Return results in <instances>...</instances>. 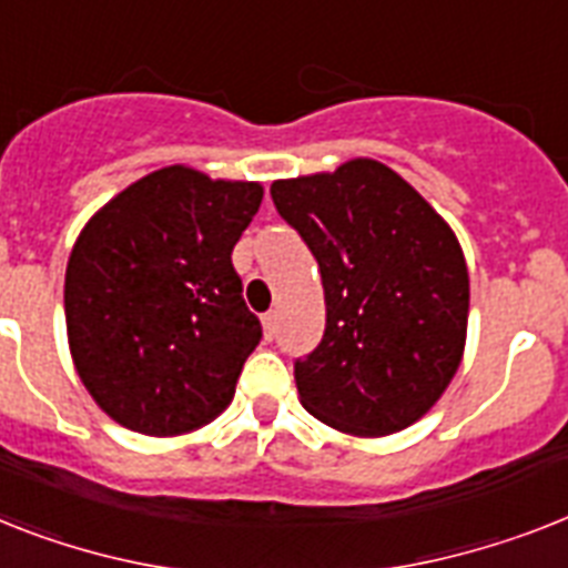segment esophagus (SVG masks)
Wrapping results in <instances>:
<instances>
[{
	"label": "esophagus",
	"mask_w": 568,
	"mask_h": 568,
	"mask_svg": "<svg viewBox=\"0 0 568 568\" xmlns=\"http://www.w3.org/2000/svg\"><path fill=\"white\" fill-rule=\"evenodd\" d=\"M275 331H278V313H266V316H264V336H266V339H273Z\"/></svg>",
	"instance_id": "34e87169"
}]
</instances>
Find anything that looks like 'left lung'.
<instances>
[{
    "instance_id": "8db88e82",
    "label": "left lung",
    "mask_w": 568,
    "mask_h": 568,
    "mask_svg": "<svg viewBox=\"0 0 568 568\" xmlns=\"http://www.w3.org/2000/svg\"><path fill=\"white\" fill-rule=\"evenodd\" d=\"M273 203L318 261L325 336L295 363L298 400L354 438L420 420L456 377L470 275L447 220L377 159L275 180Z\"/></svg>"
}]
</instances>
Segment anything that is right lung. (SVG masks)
Segmentation results:
<instances>
[{
	"label": "right lung",
	"instance_id": "right-lung-1",
	"mask_svg": "<svg viewBox=\"0 0 568 568\" xmlns=\"http://www.w3.org/2000/svg\"><path fill=\"white\" fill-rule=\"evenodd\" d=\"M261 200V182L168 165L87 220L65 264V336L74 372L115 424L173 438L232 403L261 342L232 250Z\"/></svg>",
	"mask_w": 568,
	"mask_h": 568
}]
</instances>
